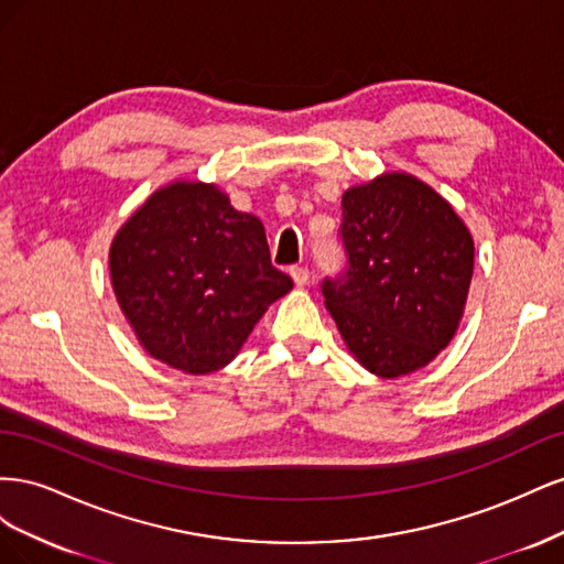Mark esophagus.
Here are the masks:
<instances>
[{
    "mask_svg": "<svg viewBox=\"0 0 564 564\" xmlns=\"http://www.w3.org/2000/svg\"><path fill=\"white\" fill-rule=\"evenodd\" d=\"M289 275H292L296 286H305V284H308V280H311L308 268H292V270H289Z\"/></svg>",
    "mask_w": 564,
    "mask_h": 564,
    "instance_id": "obj_1",
    "label": "esophagus"
}]
</instances>
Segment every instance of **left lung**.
<instances>
[{
	"instance_id": "obj_1",
	"label": "left lung",
	"mask_w": 564,
	"mask_h": 564,
	"mask_svg": "<svg viewBox=\"0 0 564 564\" xmlns=\"http://www.w3.org/2000/svg\"><path fill=\"white\" fill-rule=\"evenodd\" d=\"M340 209L348 270L324 280V303L357 362L381 379L406 377L458 329L473 235L445 197L406 172L348 187Z\"/></svg>"
}]
</instances>
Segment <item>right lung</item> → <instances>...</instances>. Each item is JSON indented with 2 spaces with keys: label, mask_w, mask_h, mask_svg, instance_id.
<instances>
[{
  "label": "right lung",
  "mask_w": 564,
  "mask_h": 564,
  "mask_svg": "<svg viewBox=\"0 0 564 564\" xmlns=\"http://www.w3.org/2000/svg\"><path fill=\"white\" fill-rule=\"evenodd\" d=\"M108 263L143 350L193 377L230 365L294 286L272 268L261 220L193 178L158 187L115 232Z\"/></svg>",
  "instance_id": "right-lung-1"
}]
</instances>
